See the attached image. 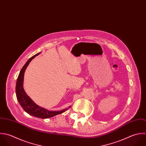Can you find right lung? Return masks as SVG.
<instances>
[{
    "mask_svg": "<svg viewBox=\"0 0 146 146\" xmlns=\"http://www.w3.org/2000/svg\"><path fill=\"white\" fill-rule=\"evenodd\" d=\"M40 53L41 52H38L29 58L21 68L16 82V94L19 104L24 110V111H26L27 113L31 115L40 118H49L64 112L66 110H67L68 108L71 107V106H70L68 108H66L60 111H50L46 109H45L37 105L27 95V94L25 92L23 88L25 71L32 60L34 59L36 56L39 55Z\"/></svg>",
    "mask_w": 146,
    "mask_h": 146,
    "instance_id": "1",
    "label": "right lung"
}]
</instances>
